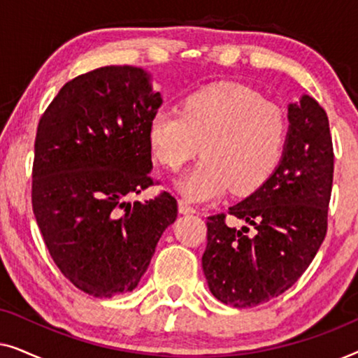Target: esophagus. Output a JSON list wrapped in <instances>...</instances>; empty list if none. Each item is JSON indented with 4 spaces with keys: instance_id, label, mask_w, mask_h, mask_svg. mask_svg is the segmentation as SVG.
Returning a JSON list of instances; mask_svg holds the SVG:
<instances>
[{
    "instance_id": "34e87169",
    "label": "esophagus",
    "mask_w": 358,
    "mask_h": 358,
    "mask_svg": "<svg viewBox=\"0 0 358 358\" xmlns=\"http://www.w3.org/2000/svg\"><path fill=\"white\" fill-rule=\"evenodd\" d=\"M179 212L180 213H194L195 207H194V205H190L189 200L179 199Z\"/></svg>"
}]
</instances>
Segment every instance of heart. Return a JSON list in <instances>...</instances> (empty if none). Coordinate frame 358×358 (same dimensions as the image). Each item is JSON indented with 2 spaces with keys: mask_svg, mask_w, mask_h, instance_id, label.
<instances>
[{
  "mask_svg": "<svg viewBox=\"0 0 358 358\" xmlns=\"http://www.w3.org/2000/svg\"><path fill=\"white\" fill-rule=\"evenodd\" d=\"M283 107L241 85H213L185 97L182 110L153 112L148 138L155 158L171 171L197 156L179 187L190 200L218 199L229 189L246 195L273 174L285 151ZM204 146H201V143Z\"/></svg>",
  "mask_w": 358,
  "mask_h": 358,
  "instance_id": "obj_1",
  "label": "heart"
}]
</instances>
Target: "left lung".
Segmentation results:
<instances>
[{
  "label": "left lung",
  "mask_w": 358,
  "mask_h": 358,
  "mask_svg": "<svg viewBox=\"0 0 358 358\" xmlns=\"http://www.w3.org/2000/svg\"><path fill=\"white\" fill-rule=\"evenodd\" d=\"M283 156L261 187L228 215L251 224L207 218L202 267L210 292L224 305L252 308L288 290L315 259L327 233L334 150L327 114L311 96L288 106Z\"/></svg>",
  "instance_id": "1"
}]
</instances>
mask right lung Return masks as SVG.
Returning <instances> with one entry per match:
<instances>
[{
  "mask_svg": "<svg viewBox=\"0 0 358 358\" xmlns=\"http://www.w3.org/2000/svg\"><path fill=\"white\" fill-rule=\"evenodd\" d=\"M161 104L141 68L102 66L68 81L38 120L32 210L53 262L87 295L134 290L178 218L169 192L127 202L155 184L148 125Z\"/></svg>",
  "mask_w": 358,
  "mask_h": 358,
  "instance_id": "right-lung-1",
  "label": "right lung"
}]
</instances>
